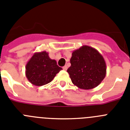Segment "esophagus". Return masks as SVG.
<instances>
[{"label":"esophagus","mask_w":130,"mask_h":130,"mask_svg":"<svg viewBox=\"0 0 130 130\" xmlns=\"http://www.w3.org/2000/svg\"><path fill=\"white\" fill-rule=\"evenodd\" d=\"M63 69L64 70V71H67V66H66V65H65V66L63 67Z\"/></svg>","instance_id":"obj_1"}]
</instances>
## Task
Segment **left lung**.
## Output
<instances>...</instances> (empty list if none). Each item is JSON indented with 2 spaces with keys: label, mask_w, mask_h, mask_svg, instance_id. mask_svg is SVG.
<instances>
[{
  "label": "left lung",
  "mask_w": 130,
  "mask_h": 130,
  "mask_svg": "<svg viewBox=\"0 0 130 130\" xmlns=\"http://www.w3.org/2000/svg\"><path fill=\"white\" fill-rule=\"evenodd\" d=\"M67 72L73 84L83 90L93 89L101 84L107 74L104 58L96 49L82 46L72 53Z\"/></svg>",
  "instance_id": "1"
}]
</instances>
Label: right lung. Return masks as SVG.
<instances>
[{"label":"right lung","instance_id":"add662e5","mask_svg":"<svg viewBox=\"0 0 130 130\" xmlns=\"http://www.w3.org/2000/svg\"><path fill=\"white\" fill-rule=\"evenodd\" d=\"M62 69L54 59L50 58L46 51L36 52L25 66V75L33 85L41 86L51 82Z\"/></svg>","mask_w":130,"mask_h":130}]
</instances>
